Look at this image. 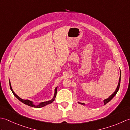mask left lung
<instances>
[{
	"instance_id": "obj_1",
	"label": "left lung",
	"mask_w": 130,
	"mask_h": 130,
	"mask_svg": "<svg viewBox=\"0 0 130 130\" xmlns=\"http://www.w3.org/2000/svg\"><path fill=\"white\" fill-rule=\"evenodd\" d=\"M120 73H121V71H120ZM120 82H121V73H120V78H119V81H118V85L117 87V88L116 89V90L115 91V92L109 96V97H108V98L104 99V100L103 101L104 102V104H106L107 103H108V102L111 100V99L114 97V96L116 95V94L117 92L118 91V90H119V88H120ZM79 103L81 104H83V105H84L85 104L83 103H80V102H78Z\"/></svg>"
}]
</instances>
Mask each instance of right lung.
Segmentation results:
<instances>
[{"instance_id": "1", "label": "right lung", "mask_w": 130, "mask_h": 130, "mask_svg": "<svg viewBox=\"0 0 130 130\" xmlns=\"http://www.w3.org/2000/svg\"><path fill=\"white\" fill-rule=\"evenodd\" d=\"M9 81L10 88L11 90H12V93H13L14 95V96H15V97L18 99V100H19L21 102H22V103H23L24 104H26V105H28V106H30V107H35V108H41V107H42L45 106H46V105H47V104H50V103H52V102H53L55 100V97H56V96L57 87H56V88H55L54 96V97L52 98V99H51V100H50V101H46V102H41V103H40L39 104L37 105V106H36V105H35L34 103H33V102H32V101H29V100H28V99H23L21 98L20 97H19V96H18L17 95H16V94L14 93V92L13 90L12 89V86H11V83H10V80H9Z\"/></svg>"}]
</instances>
